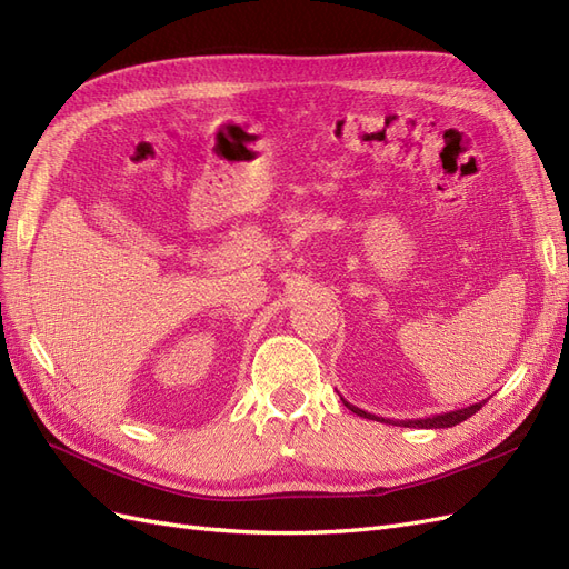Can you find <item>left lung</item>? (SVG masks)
Returning <instances> with one entry per match:
<instances>
[{
    "label": "left lung",
    "mask_w": 569,
    "mask_h": 569,
    "mask_svg": "<svg viewBox=\"0 0 569 569\" xmlns=\"http://www.w3.org/2000/svg\"><path fill=\"white\" fill-rule=\"evenodd\" d=\"M343 401V399H341ZM485 403V401H481ZM481 403H472L468 408H460V410H451V412H441V416H432V418H422V420H401V422H393V420H380L377 416H372V412H366L360 410L356 406H351L349 401H343V406H347L349 410H353L356 416L360 418H368V420H377V422H389V425H403V427H420V429H443V427H456L458 422L472 418L475 412L481 408Z\"/></svg>",
    "instance_id": "8db88e82"
}]
</instances>
